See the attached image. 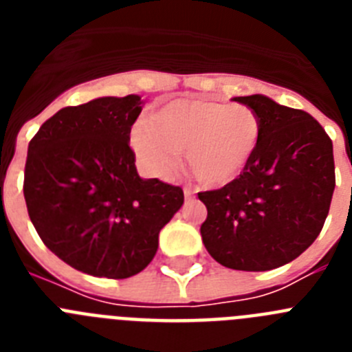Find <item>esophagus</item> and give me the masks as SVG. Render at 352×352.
Returning <instances> with one entry per match:
<instances>
[{"mask_svg":"<svg viewBox=\"0 0 352 352\" xmlns=\"http://www.w3.org/2000/svg\"><path fill=\"white\" fill-rule=\"evenodd\" d=\"M183 194H185V199H192V197H194V192H192L190 188H185V190H183Z\"/></svg>","mask_w":352,"mask_h":352,"instance_id":"obj_1","label":"esophagus"}]
</instances>
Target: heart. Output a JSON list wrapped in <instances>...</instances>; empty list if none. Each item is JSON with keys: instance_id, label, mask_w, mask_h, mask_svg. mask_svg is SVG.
Listing matches in <instances>:
<instances>
[{"instance_id": "obj_1", "label": "heart", "mask_w": 352, "mask_h": 352, "mask_svg": "<svg viewBox=\"0 0 352 352\" xmlns=\"http://www.w3.org/2000/svg\"><path fill=\"white\" fill-rule=\"evenodd\" d=\"M263 121L248 105L178 98L160 107L130 132L139 166L167 179L186 151V164L208 186H226L245 174L259 151Z\"/></svg>"}]
</instances>
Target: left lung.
I'll list each match as a JSON object with an SVG mask.
<instances>
[{"instance_id": "obj_1", "label": "left lung", "mask_w": 352, "mask_h": 352, "mask_svg": "<svg viewBox=\"0 0 352 352\" xmlns=\"http://www.w3.org/2000/svg\"><path fill=\"white\" fill-rule=\"evenodd\" d=\"M263 121L259 151L245 174L201 192L210 256L226 268L268 272L301 256L321 232L335 190L333 144L309 113L270 96H234Z\"/></svg>"}]
</instances>
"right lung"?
<instances>
[{"label": "right lung", "instance_id": "add662e5", "mask_svg": "<svg viewBox=\"0 0 352 352\" xmlns=\"http://www.w3.org/2000/svg\"><path fill=\"white\" fill-rule=\"evenodd\" d=\"M139 95L100 96L49 118L28 146L24 199L45 247L72 268L129 278L151 263L183 190L135 169Z\"/></svg>", "mask_w": 352, "mask_h": 352}]
</instances>
